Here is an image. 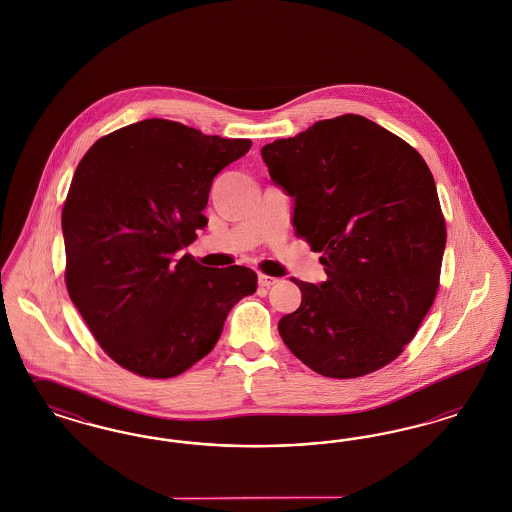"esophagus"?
Instances as JSON below:
<instances>
[{
  "instance_id": "esophagus-1",
  "label": "esophagus",
  "mask_w": 512,
  "mask_h": 512,
  "mask_svg": "<svg viewBox=\"0 0 512 512\" xmlns=\"http://www.w3.org/2000/svg\"><path fill=\"white\" fill-rule=\"evenodd\" d=\"M276 282H278V278H274V276L259 274V286H261V288H270V286H274Z\"/></svg>"
}]
</instances>
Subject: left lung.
Here are the masks:
<instances>
[{"label": "left lung", "mask_w": 512, "mask_h": 512, "mask_svg": "<svg viewBox=\"0 0 512 512\" xmlns=\"http://www.w3.org/2000/svg\"><path fill=\"white\" fill-rule=\"evenodd\" d=\"M270 180L293 197L295 236L322 253L326 282L293 280L299 309L278 332L328 378L391 363L438 292L445 220L420 153L361 115L318 121L261 149Z\"/></svg>", "instance_id": "left-lung-1"}]
</instances>
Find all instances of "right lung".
Masks as SVG:
<instances>
[{
  "mask_svg": "<svg viewBox=\"0 0 512 512\" xmlns=\"http://www.w3.org/2000/svg\"><path fill=\"white\" fill-rule=\"evenodd\" d=\"M249 140L146 119L82 157L61 226L65 282L105 353L146 378H172L203 359L232 307L257 290L251 268L203 267L178 251L203 230L213 178Z\"/></svg>",
  "mask_w": 512,
  "mask_h": 512,
  "instance_id": "1",
  "label": "right lung"
}]
</instances>
